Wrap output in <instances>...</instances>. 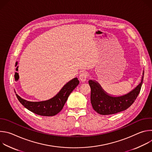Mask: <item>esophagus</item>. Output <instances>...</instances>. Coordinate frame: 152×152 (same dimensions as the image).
<instances>
[{
	"mask_svg": "<svg viewBox=\"0 0 152 152\" xmlns=\"http://www.w3.org/2000/svg\"><path fill=\"white\" fill-rule=\"evenodd\" d=\"M88 75L87 73L86 72H82L80 75H79V79L82 82H85L86 80V79H87Z\"/></svg>",
	"mask_w": 152,
	"mask_h": 152,
	"instance_id": "34e87169",
	"label": "esophagus"
}]
</instances>
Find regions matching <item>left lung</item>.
Returning a JSON list of instances; mask_svg holds the SVG:
<instances>
[{"label":"left lung","mask_w":152,"mask_h":152,"mask_svg":"<svg viewBox=\"0 0 152 152\" xmlns=\"http://www.w3.org/2000/svg\"><path fill=\"white\" fill-rule=\"evenodd\" d=\"M144 71L140 83L131 91L120 96L107 94L94 80H89L91 103L95 111L101 115H111L123 111L131 106L138 96L144 79Z\"/></svg>","instance_id":"left-lung-1"}]
</instances>
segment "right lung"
<instances>
[{"mask_svg":"<svg viewBox=\"0 0 152 152\" xmlns=\"http://www.w3.org/2000/svg\"><path fill=\"white\" fill-rule=\"evenodd\" d=\"M79 81L75 77L65 85L53 97L45 101L30 102L20 97L16 94L19 102L30 111L42 116H53L63 108L69 95L79 85Z\"/></svg>","mask_w":152,"mask_h":152,"instance_id":"add662e5","label":"right lung"}]
</instances>
